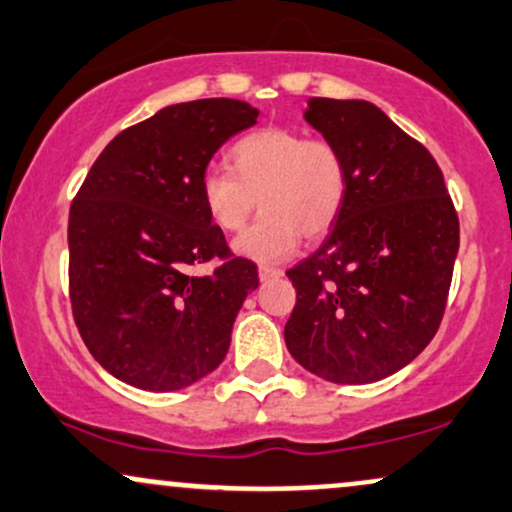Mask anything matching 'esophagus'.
<instances>
[{
    "label": "esophagus",
    "mask_w": 512,
    "mask_h": 512,
    "mask_svg": "<svg viewBox=\"0 0 512 512\" xmlns=\"http://www.w3.org/2000/svg\"><path fill=\"white\" fill-rule=\"evenodd\" d=\"M279 276H284V269H279V267H267V264H262V267H260V281L279 279Z\"/></svg>",
    "instance_id": "obj_1"
}]
</instances>
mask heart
I'll use <instances>...</instances> for the list:
<instances>
[{"label": "heart", "instance_id": "heart-1", "mask_svg": "<svg viewBox=\"0 0 512 512\" xmlns=\"http://www.w3.org/2000/svg\"><path fill=\"white\" fill-rule=\"evenodd\" d=\"M228 166L231 173L209 168L199 192L209 219L226 233L240 231L260 202L262 216L236 240V250L248 260H286L301 236H325L342 214L349 170L332 139L262 127L228 149Z\"/></svg>", "mask_w": 512, "mask_h": 512}]
</instances>
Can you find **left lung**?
Listing matches in <instances>:
<instances>
[{"label": "left lung", "mask_w": 512, "mask_h": 512, "mask_svg": "<svg viewBox=\"0 0 512 512\" xmlns=\"http://www.w3.org/2000/svg\"><path fill=\"white\" fill-rule=\"evenodd\" d=\"M305 120L342 149L349 190L325 243L286 272V346L330 383H375L438 332L460 219L431 151L373 103L313 98Z\"/></svg>", "instance_id": "8db88e82"}]
</instances>
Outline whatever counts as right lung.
Returning <instances> with one entry per match:
<instances>
[{
  "label": "right lung",
  "mask_w": 512,
  "mask_h": 512,
  "mask_svg": "<svg viewBox=\"0 0 512 512\" xmlns=\"http://www.w3.org/2000/svg\"><path fill=\"white\" fill-rule=\"evenodd\" d=\"M257 122L233 98L168 105L101 151L69 209V301L93 358L122 383L170 392L226 356L257 264L204 209L211 156ZM222 264L207 277L199 263Z\"/></svg>",
  "instance_id": "obj_1"
}]
</instances>
